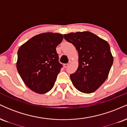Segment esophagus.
I'll list each match as a JSON object with an SVG mask.
<instances>
[{"label":"esophagus","instance_id":"esophagus-1","mask_svg":"<svg viewBox=\"0 0 127 127\" xmlns=\"http://www.w3.org/2000/svg\"><path fill=\"white\" fill-rule=\"evenodd\" d=\"M69 65V63H66V64H64V68H66V67H67V66L68 65Z\"/></svg>","mask_w":127,"mask_h":127}]
</instances>
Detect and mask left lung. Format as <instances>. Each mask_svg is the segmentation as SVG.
<instances>
[{
	"mask_svg": "<svg viewBox=\"0 0 127 127\" xmlns=\"http://www.w3.org/2000/svg\"><path fill=\"white\" fill-rule=\"evenodd\" d=\"M64 37L78 52V69L70 76L74 87L82 93H93L107 78L113 64L110 45L90 32L70 33Z\"/></svg>",
	"mask_w": 127,
	"mask_h": 127,
	"instance_id": "left-lung-1",
	"label": "left lung"
}]
</instances>
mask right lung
I'll return each instance as SVG.
<instances>
[{"label": "right lung", "instance_id": "obj_1", "mask_svg": "<svg viewBox=\"0 0 127 127\" xmlns=\"http://www.w3.org/2000/svg\"><path fill=\"white\" fill-rule=\"evenodd\" d=\"M63 35L51 32L34 36L19 48L17 70L30 90L45 94L54 85L63 65L59 62L56 47Z\"/></svg>", "mask_w": 127, "mask_h": 127}]
</instances>
